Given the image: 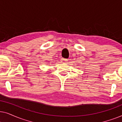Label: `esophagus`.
<instances>
[{
    "instance_id": "obj_1",
    "label": "esophagus",
    "mask_w": 122,
    "mask_h": 122,
    "mask_svg": "<svg viewBox=\"0 0 122 122\" xmlns=\"http://www.w3.org/2000/svg\"><path fill=\"white\" fill-rule=\"evenodd\" d=\"M61 63H65L67 62V61H68V59H64V58H61Z\"/></svg>"
}]
</instances>
